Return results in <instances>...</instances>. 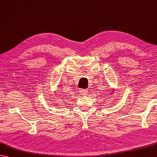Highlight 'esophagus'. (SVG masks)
Wrapping results in <instances>:
<instances>
[{
    "mask_svg": "<svg viewBox=\"0 0 157 157\" xmlns=\"http://www.w3.org/2000/svg\"><path fill=\"white\" fill-rule=\"evenodd\" d=\"M79 92L82 96H86L87 94V90H80Z\"/></svg>",
    "mask_w": 157,
    "mask_h": 157,
    "instance_id": "obj_1",
    "label": "esophagus"
}]
</instances>
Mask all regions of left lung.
<instances>
[{"mask_svg": "<svg viewBox=\"0 0 157 157\" xmlns=\"http://www.w3.org/2000/svg\"><path fill=\"white\" fill-rule=\"evenodd\" d=\"M113 91H114V90H113ZM109 92H111L110 93H109V94H110V95H112V94L111 93H114L113 92H112V91H110V90H109Z\"/></svg>", "mask_w": 157, "mask_h": 157, "instance_id": "obj_1", "label": "left lung"}]
</instances>
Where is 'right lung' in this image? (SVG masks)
Here are the masks:
<instances>
[{
	"mask_svg": "<svg viewBox=\"0 0 157 157\" xmlns=\"http://www.w3.org/2000/svg\"><path fill=\"white\" fill-rule=\"evenodd\" d=\"M56 94V96L57 97V94Z\"/></svg>",
	"mask_w": 157,
	"mask_h": 157,
	"instance_id": "add662e5",
	"label": "right lung"
}]
</instances>
